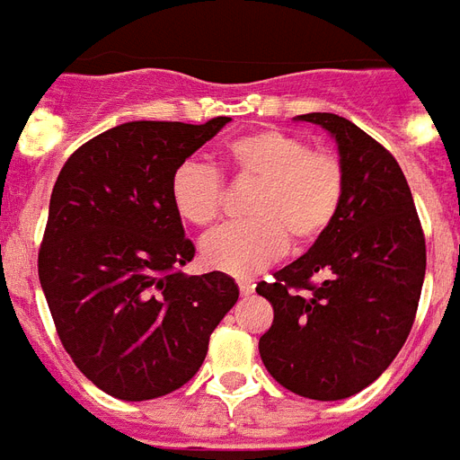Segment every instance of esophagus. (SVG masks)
Listing matches in <instances>:
<instances>
[{"label":"esophagus","instance_id":"obj_1","mask_svg":"<svg viewBox=\"0 0 460 460\" xmlns=\"http://www.w3.org/2000/svg\"><path fill=\"white\" fill-rule=\"evenodd\" d=\"M253 288H256V285H253L252 280H240V294H242V296H252Z\"/></svg>","mask_w":460,"mask_h":460}]
</instances>
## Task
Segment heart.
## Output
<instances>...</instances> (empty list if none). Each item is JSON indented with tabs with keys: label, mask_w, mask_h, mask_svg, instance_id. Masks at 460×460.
<instances>
[{
	"label": "heart",
	"mask_w": 460,
	"mask_h": 460,
	"mask_svg": "<svg viewBox=\"0 0 460 460\" xmlns=\"http://www.w3.org/2000/svg\"><path fill=\"white\" fill-rule=\"evenodd\" d=\"M226 166L240 180L256 182L244 213L249 218L220 227L201 242V261L213 270L249 278L270 266L292 240L308 247L328 233L344 199L341 161L308 149L292 132L263 128L230 139ZM168 197L180 218L207 227L223 208V182L211 166L187 159L171 172Z\"/></svg>",
	"instance_id": "1"
}]
</instances>
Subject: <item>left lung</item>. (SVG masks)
Here are the masks:
<instances>
[{"label":"left lung","instance_id":"8db88e82","mask_svg":"<svg viewBox=\"0 0 460 460\" xmlns=\"http://www.w3.org/2000/svg\"><path fill=\"white\" fill-rule=\"evenodd\" d=\"M294 120L330 132L344 168V199L321 240L259 282L273 325L259 340L268 373L294 394L340 402L387 370L409 337L422 280L425 237L394 156L337 113Z\"/></svg>","mask_w":460,"mask_h":460}]
</instances>
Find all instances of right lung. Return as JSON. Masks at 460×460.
I'll use <instances>...</instances> for the list:
<instances>
[{"mask_svg": "<svg viewBox=\"0 0 460 460\" xmlns=\"http://www.w3.org/2000/svg\"><path fill=\"white\" fill-rule=\"evenodd\" d=\"M230 119L130 120L66 161L51 190L40 285L58 340L87 380L123 402L171 394L197 376L240 288L194 259L168 197L171 172Z\"/></svg>", "mask_w": 460, "mask_h": 460, "instance_id": "obj_1", "label": "right lung"}]
</instances>
